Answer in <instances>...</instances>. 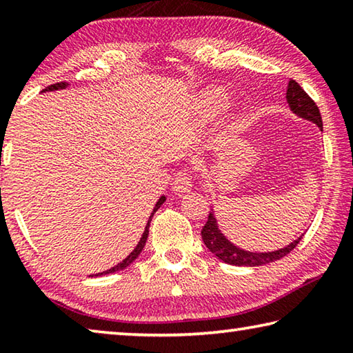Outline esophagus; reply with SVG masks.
<instances>
[{"instance_id":"1","label":"esophagus","mask_w":353,"mask_h":353,"mask_svg":"<svg viewBox=\"0 0 353 353\" xmlns=\"http://www.w3.org/2000/svg\"><path fill=\"white\" fill-rule=\"evenodd\" d=\"M191 187H193V182H191V176L188 174V171L187 170L179 171L176 174L174 182H172V191H174L176 194H183L187 193V191H190Z\"/></svg>"}]
</instances>
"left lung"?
<instances>
[{
    "mask_svg": "<svg viewBox=\"0 0 353 353\" xmlns=\"http://www.w3.org/2000/svg\"><path fill=\"white\" fill-rule=\"evenodd\" d=\"M286 103H288L290 109L294 112L297 117L308 119V121H313L314 124H318L319 129H322V118L318 105H316L314 101L308 97L305 90L292 79L288 82V88H286ZM201 235L202 241H204V244L212 254L216 255L219 260H223L227 265L234 266L268 265V263L280 260L283 259L285 255H288L291 250L297 246L299 241L302 240V236H299L297 240L290 243L288 246L272 250V252H249V250L236 248L235 244H232L223 235V232H221L218 227L216 218H214L213 208L210 213H208V219L205 225L202 227Z\"/></svg>",
    "mask_w": 353,
    "mask_h": 353,
    "instance_id": "left-lung-1",
    "label": "left lung"
}]
</instances>
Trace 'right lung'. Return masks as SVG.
<instances>
[{
	"label": "right lung",
	"mask_w": 353,
	"mask_h": 353,
	"mask_svg": "<svg viewBox=\"0 0 353 353\" xmlns=\"http://www.w3.org/2000/svg\"><path fill=\"white\" fill-rule=\"evenodd\" d=\"M67 85H68L67 82H57V83H52V85H50V87H46L43 92L59 90V88H65ZM165 201H166L165 196H160V199H159L157 202H155V207H154V210H152V213H151V216H149V219H148V224H146V227H145V232H143V235H141V238H140V241H139V244H137V246H135V249L132 250V252H130V254L126 256V259H124L121 263H118L117 266H113V268H110V270H107V271H104V272H99V274H97V276H94V277H98V276H105V274H112V272H117V271L126 270V268L130 265V263H132V261L137 259V256L140 255V252L143 250V248H145L146 240H148V235H149V225H151V221H152L154 213L159 210L160 205H162ZM92 277H93V276H92Z\"/></svg>",
	"instance_id": "right-lung-1"
}]
</instances>
